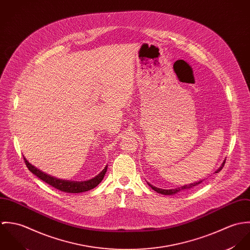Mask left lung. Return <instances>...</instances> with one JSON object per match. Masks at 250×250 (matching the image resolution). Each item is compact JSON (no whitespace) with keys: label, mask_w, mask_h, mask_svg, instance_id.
<instances>
[{"label":"left lung","mask_w":250,"mask_h":250,"mask_svg":"<svg viewBox=\"0 0 250 250\" xmlns=\"http://www.w3.org/2000/svg\"><path fill=\"white\" fill-rule=\"evenodd\" d=\"M224 164H225V162H223L222 166H221V167L216 170V173L222 169V167H224ZM201 183H202V181H199V182H196V183H193V184H190V185H186V186L180 187V188H174V189H162V188H156V187H154V186L150 185L149 183H147V184H148V185H149V186H150V187H151L155 191H157V192H159V193H162V194H165V195H170V194L177 193L178 191L182 190V189H187V188H189L195 187V186H197V185H199V184H201Z\"/></svg>","instance_id":"left-lung-1"}]
</instances>
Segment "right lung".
<instances>
[{
  "label": "right lung",
  "mask_w": 250,
  "mask_h": 250,
  "mask_svg": "<svg viewBox=\"0 0 250 250\" xmlns=\"http://www.w3.org/2000/svg\"><path fill=\"white\" fill-rule=\"evenodd\" d=\"M23 158H24V162H25L27 167L29 168V170L32 173H34L35 175H36V177L41 179L42 181H44L48 185L54 187L55 188H57L59 190H62V191H64V192H68V193H80V192L87 191L89 189L94 188L103 180L104 176H105V173L107 171V167H106L100 174H98L96 177H94V178L91 179V180L84 181V182L67 181V180L55 178V177H52V176L42 172L41 170H39L38 168L35 167L33 165H31L25 159V157H23Z\"/></svg>",
  "instance_id": "obj_1"
}]
</instances>
